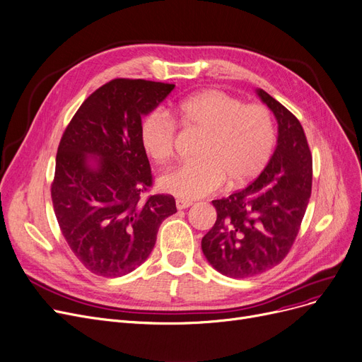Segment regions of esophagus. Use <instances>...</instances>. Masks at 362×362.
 Listing matches in <instances>:
<instances>
[{"label":"esophagus","instance_id":"obj_1","mask_svg":"<svg viewBox=\"0 0 362 362\" xmlns=\"http://www.w3.org/2000/svg\"><path fill=\"white\" fill-rule=\"evenodd\" d=\"M192 202L191 201H186V199H176V207L177 210H185L187 207H191Z\"/></svg>","mask_w":362,"mask_h":362}]
</instances>
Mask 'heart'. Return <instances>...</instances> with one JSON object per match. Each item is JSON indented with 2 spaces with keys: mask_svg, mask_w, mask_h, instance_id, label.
I'll return each instance as SVG.
<instances>
[{
  "mask_svg": "<svg viewBox=\"0 0 362 362\" xmlns=\"http://www.w3.org/2000/svg\"><path fill=\"white\" fill-rule=\"evenodd\" d=\"M177 122L204 134L198 160L185 163L160 177V186L182 199H195L226 186L237 189L268 167L276 145L271 111L259 103L244 105L222 90H207L177 106ZM140 144L155 163H167L175 153L177 124L164 109L149 111L139 127Z\"/></svg>",
  "mask_w": 362,
  "mask_h": 362,
  "instance_id": "1",
  "label": "heart"
}]
</instances>
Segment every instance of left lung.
<instances>
[{
    "mask_svg": "<svg viewBox=\"0 0 362 362\" xmlns=\"http://www.w3.org/2000/svg\"><path fill=\"white\" fill-rule=\"evenodd\" d=\"M257 93L276 117V149L253 183L213 201L216 223L201 241L213 268L230 278L255 276L284 260L312 191V153L300 121L264 90Z\"/></svg>",
    "mask_w": 362,
    "mask_h": 362,
    "instance_id": "8db88e82",
    "label": "left lung"
}]
</instances>
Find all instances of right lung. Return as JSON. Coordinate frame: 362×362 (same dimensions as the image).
Masks as SVG:
<instances>
[{
	"instance_id": "right-lung-1",
	"label": "right lung",
	"mask_w": 362,
	"mask_h": 362,
	"mask_svg": "<svg viewBox=\"0 0 362 362\" xmlns=\"http://www.w3.org/2000/svg\"><path fill=\"white\" fill-rule=\"evenodd\" d=\"M175 84L115 78L93 91L62 134L52 201L62 230L86 269L114 278L134 271L155 245L176 201L151 191L153 177L140 144L142 115L158 106ZM87 154L100 156L88 167Z\"/></svg>"
}]
</instances>
